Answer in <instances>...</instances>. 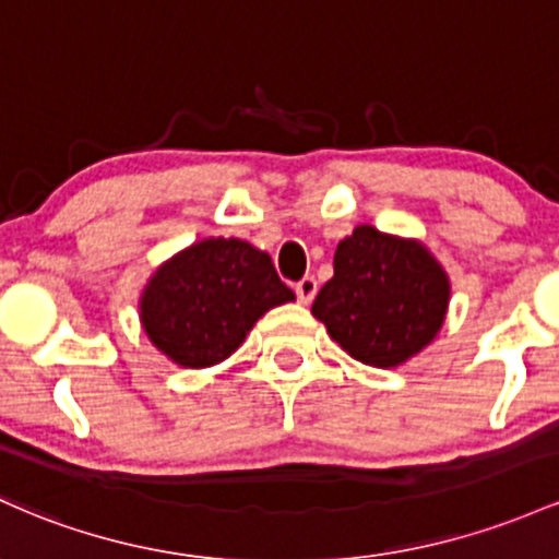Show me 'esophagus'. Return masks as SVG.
I'll return each instance as SVG.
<instances>
[{"mask_svg": "<svg viewBox=\"0 0 559 559\" xmlns=\"http://www.w3.org/2000/svg\"><path fill=\"white\" fill-rule=\"evenodd\" d=\"M294 292H297L299 302H310V299L316 297V292H318V281L312 278V275H305L302 281H297Z\"/></svg>", "mask_w": 559, "mask_h": 559, "instance_id": "1", "label": "esophagus"}]
</instances>
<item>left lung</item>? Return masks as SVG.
<instances>
[{
  "label": "left lung",
  "instance_id": "left-lung-1",
  "mask_svg": "<svg viewBox=\"0 0 559 559\" xmlns=\"http://www.w3.org/2000/svg\"><path fill=\"white\" fill-rule=\"evenodd\" d=\"M449 294L443 267L421 243L360 225L336 247L334 278L312 316L355 360L390 369L435 340Z\"/></svg>",
  "mask_w": 559,
  "mask_h": 559
}]
</instances>
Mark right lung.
Listing matches in <instances>:
<instances>
[{
	"label": "right lung",
	"instance_id": "obj_1",
	"mask_svg": "<svg viewBox=\"0 0 559 559\" xmlns=\"http://www.w3.org/2000/svg\"><path fill=\"white\" fill-rule=\"evenodd\" d=\"M292 299L265 251L238 238H206L153 275L140 318L175 364L204 369L228 358L257 318Z\"/></svg>",
	"mask_w": 559,
	"mask_h": 559
}]
</instances>
